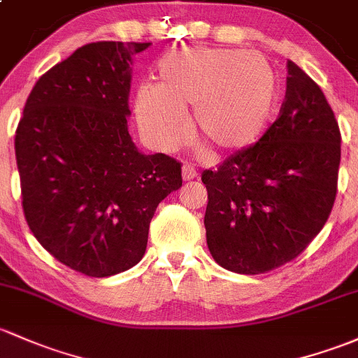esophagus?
I'll return each instance as SVG.
<instances>
[{"label": "esophagus", "instance_id": "34e87169", "mask_svg": "<svg viewBox=\"0 0 358 358\" xmlns=\"http://www.w3.org/2000/svg\"><path fill=\"white\" fill-rule=\"evenodd\" d=\"M198 178V172H196V169L193 165L189 164H184L182 165V179L186 180V182H189V180H193Z\"/></svg>", "mask_w": 358, "mask_h": 358}]
</instances>
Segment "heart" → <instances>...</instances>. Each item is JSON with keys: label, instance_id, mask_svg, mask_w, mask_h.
I'll list each match as a JSON object with an SVG mask.
<instances>
[{"label": "heart", "instance_id": "1", "mask_svg": "<svg viewBox=\"0 0 358 358\" xmlns=\"http://www.w3.org/2000/svg\"><path fill=\"white\" fill-rule=\"evenodd\" d=\"M157 75V85L138 88L134 110L141 131L160 150L182 143L187 109L196 140L215 153L251 148L275 116L278 76L259 52L179 49L162 57Z\"/></svg>", "mask_w": 358, "mask_h": 358}]
</instances>
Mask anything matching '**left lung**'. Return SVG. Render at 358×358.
Here are the masks:
<instances>
[{
	"mask_svg": "<svg viewBox=\"0 0 358 358\" xmlns=\"http://www.w3.org/2000/svg\"><path fill=\"white\" fill-rule=\"evenodd\" d=\"M280 116L251 148L205 171L206 244L225 270L259 275L321 232L338 186L341 134L319 85L288 61Z\"/></svg>",
	"mask_w": 358,
	"mask_h": 358,
	"instance_id": "obj_1",
	"label": "left lung"
}]
</instances>
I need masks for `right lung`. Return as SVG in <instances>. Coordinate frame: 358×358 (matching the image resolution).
Segmentation results:
<instances>
[{
    "label": "right lung",
    "instance_id": "right-lung-1",
    "mask_svg": "<svg viewBox=\"0 0 358 358\" xmlns=\"http://www.w3.org/2000/svg\"><path fill=\"white\" fill-rule=\"evenodd\" d=\"M150 42H92L41 76L15 133L22 206L59 263L103 278L140 263L180 164L145 155L128 131L131 57Z\"/></svg>",
    "mask_w": 358,
    "mask_h": 358
}]
</instances>
